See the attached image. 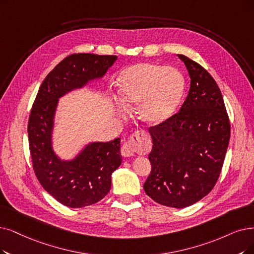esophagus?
Instances as JSON below:
<instances>
[{
    "label": "esophagus",
    "mask_w": 254,
    "mask_h": 254,
    "mask_svg": "<svg viewBox=\"0 0 254 254\" xmlns=\"http://www.w3.org/2000/svg\"><path fill=\"white\" fill-rule=\"evenodd\" d=\"M138 132H134L130 135L129 139L123 144L121 148V154L124 157H131L134 155L135 152V146H136V140L138 138Z\"/></svg>",
    "instance_id": "obj_1"
}]
</instances>
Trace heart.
Masks as SVG:
<instances>
[{"label": "heart", "mask_w": 254, "mask_h": 254, "mask_svg": "<svg viewBox=\"0 0 254 254\" xmlns=\"http://www.w3.org/2000/svg\"><path fill=\"white\" fill-rule=\"evenodd\" d=\"M122 101L130 108L140 107V116L151 126L164 124L179 104L185 80L177 69L141 64L125 69L119 77ZM119 113L124 111L119 107Z\"/></svg>", "instance_id": "b5f03b06"}]
</instances>
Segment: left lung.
Masks as SVG:
<instances>
[{
  "label": "left lung",
  "instance_id": "obj_1",
  "mask_svg": "<svg viewBox=\"0 0 254 254\" xmlns=\"http://www.w3.org/2000/svg\"><path fill=\"white\" fill-rule=\"evenodd\" d=\"M190 78L188 97L177 114L149 128L151 173L146 194L157 203L184 208L214 189L230 137V123L221 90L207 70L178 55Z\"/></svg>",
  "mask_w": 254,
  "mask_h": 254
}]
</instances>
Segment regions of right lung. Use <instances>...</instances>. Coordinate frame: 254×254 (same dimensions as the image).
<instances>
[{
  "label": "right lung",
  "instance_id": "right-lung-1",
  "mask_svg": "<svg viewBox=\"0 0 254 254\" xmlns=\"http://www.w3.org/2000/svg\"><path fill=\"white\" fill-rule=\"evenodd\" d=\"M118 56L72 54L60 62L43 81L30 111L29 149L40 185L60 203L84 207L103 199L111 174L121 162V138L90 143L70 160H62L52 148V130L58 99L89 80L102 77Z\"/></svg>",
  "mask_w": 254,
  "mask_h": 254
}]
</instances>
